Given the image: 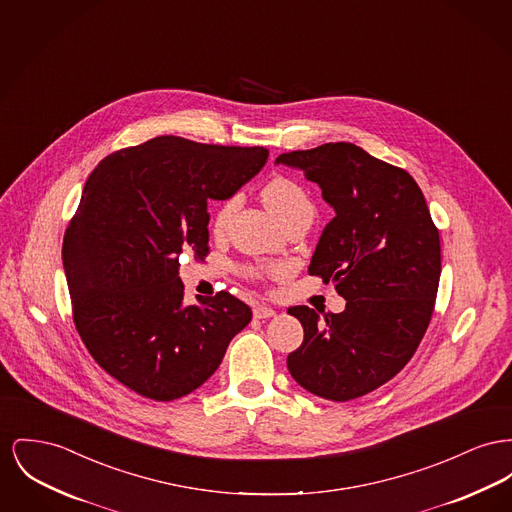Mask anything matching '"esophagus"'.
Wrapping results in <instances>:
<instances>
[{"label":"esophagus","instance_id":"34e87169","mask_svg":"<svg viewBox=\"0 0 512 512\" xmlns=\"http://www.w3.org/2000/svg\"><path fill=\"white\" fill-rule=\"evenodd\" d=\"M274 315H276V311L272 307H267V305H257L253 309V317L255 319H271Z\"/></svg>","mask_w":512,"mask_h":512}]
</instances>
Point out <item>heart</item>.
<instances>
[{"mask_svg": "<svg viewBox=\"0 0 512 512\" xmlns=\"http://www.w3.org/2000/svg\"><path fill=\"white\" fill-rule=\"evenodd\" d=\"M263 201L280 222L294 212L313 211L311 199L307 197L305 189L301 187L300 183H296L290 178H274L269 181L263 187ZM238 205H240L238 193H232L218 203L216 212H214V228L216 230H224L230 224L234 212L238 211ZM251 272L259 274L257 271Z\"/></svg>", "mask_w": 512, "mask_h": 512, "instance_id": "b5f03b06", "label": "heart"}]
</instances>
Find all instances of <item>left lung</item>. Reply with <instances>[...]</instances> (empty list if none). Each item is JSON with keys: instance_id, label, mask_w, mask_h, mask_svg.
<instances>
[{"instance_id": "1", "label": "left lung", "mask_w": 512, "mask_h": 512, "mask_svg": "<svg viewBox=\"0 0 512 512\" xmlns=\"http://www.w3.org/2000/svg\"><path fill=\"white\" fill-rule=\"evenodd\" d=\"M276 164L315 181L334 209L309 274L334 282L342 313L319 321L307 305L290 307L303 342L288 371L305 391L346 402L379 389L412 360L429 327L441 241L414 178L352 143L284 152Z\"/></svg>"}]
</instances>
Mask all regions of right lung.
Instances as JSON below:
<instances>
[{
	"instance_id": "right-lung-1",
	"label": "right lung",
	"mask_w": 512,
	"mask_h": 512,
	"mask_svg": "<svg viewBox=\"0 0 512 512\" xmlns=\"http://www.w3.org/2000/svg\"><path fill=\"white\" fill-rule=\"evenodd\" d=\"M267 158L265 147L162 135L94 168L61 257L77 332L123 387L158 402L199 389L251 321L228 292L183 303L180 255L207 257V203L236 193Z\"/></svg>"
}]
</instances>
